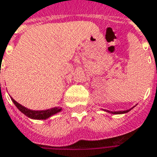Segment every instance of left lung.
<instances>
[{
    "instance_id": "obj_1",
    "label": "left lung",
    "mask_w": 157,
    "mask_h": 157,
    "mask_svg": "<svg viewBox=\"0 0 157 157\" xmlns=\"http://www.w3.org/2000/svg\"><path fill=\"white\" fill-rule=\"evenodd\" d=\"M129 110H131V109H128V110H123V111H109V110H107V111L109 113H112V114H124V113L128 112Z\"/></svg>"
}]
</instances>
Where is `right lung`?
<instances>
[{"instance_id":"obj_1","label":"right lung","mask_w":157,"mask_h":157,"mask_svg":"<svg viewBox=\"0 0 157 157\" xmlns=\"http://www.w3.org/2000/svg\"><path fill=\"white\" fill-rule=\"evenodd\" d=\"M12 100L13 102V104L16 105L17 109H19L23 114H25L26 117H29L31 119H36V120H45L48 117H52V115L57 114L58 112L61 111V109L58 107H54L52 109H46V110H31V109H27L24 107L23 105L18 104L17 102L14 100L13 98H12Z\"/></svg>"}]
</instances>
